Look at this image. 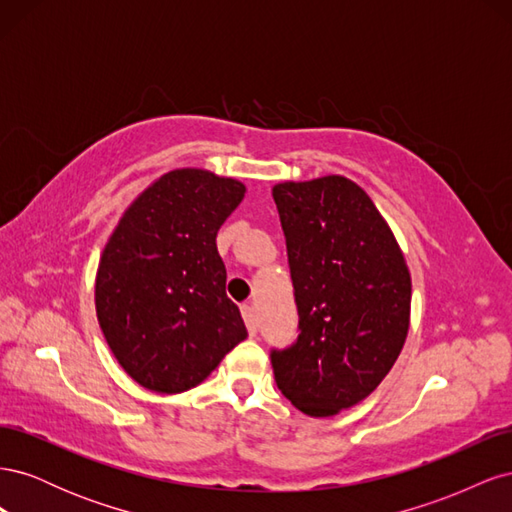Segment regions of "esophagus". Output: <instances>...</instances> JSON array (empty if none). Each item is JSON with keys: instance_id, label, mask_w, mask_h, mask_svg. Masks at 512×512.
<instances>
[{"instance_id": "1", "label": "esophagus", "mask_w": 512, "mask_h": 512, "mask_svg": "<svg viewBox=\"0 0 512 512\" xmlns=\"http://www.w3.org/2000/svg\"><path fill=\"white\" fill-rule=\"evenodd\" d=\"M241 314H243V320H245V327L247 331H250V335L254 337L256 335V318H254V309L252 305H241Z\"/></svg>"}]
</instances>
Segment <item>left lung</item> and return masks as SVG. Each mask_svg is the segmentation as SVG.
I'll list each match as a JSON object with an SVG mask.
<instances>
[{"mask_svg": "<svg viewBox=\"0 0 512 512\" xmlns=\"http://www.w3.org/2000/svg\"><path fill=\"white\" fill-rule=\"evenodd\" d=\"M299 309V337L273 350L277 389L309 416L363 401L389 374L410 327L404 252L354 181L327 175L273 188Z\"/></svg>", "mask_w": 512, "mask_h": 512, "instance_id": "8db88e82", "label": "left lung"}]
</instances>
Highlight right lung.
I'll return each instance as SVG.
<instances>
[{
  "mask_svg": "<svg viewBox=\"0 0 512 512\" xmlns=\"http://www.w3.org/2000/svg\"><path fill=\"white\" fill-rule=\"evenodd\" d=\"M243 196L237 179L170 170L136 196L104 245L100 329L123 371L149 391L194 389L247 337L215 245Z\"/></svg>",
  "mask_w": 512,
  "mask_h": 512,
  "instance_id": "add662e5",
  "label": "right lung"
}]
</instances>
